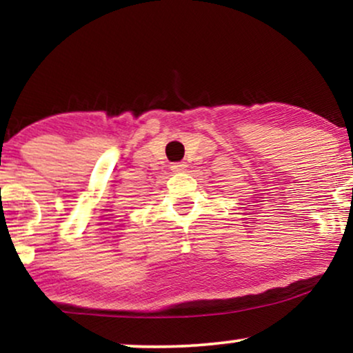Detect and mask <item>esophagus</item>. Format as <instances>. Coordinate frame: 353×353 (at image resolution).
I'll list each match as a JSON object with an SVG mask.
<instances>
[{
    "label": "esophagus",
    "instance_id": "34e87169",
    "mask_svg": "<svg viewBox=\"0 0 353 353\" xmlns=\"http://www.w3.org/2000/svg\"><path fill=\"white\" fill-rule=\"evenodd\" d=\"M185 168H187V164H185V163H174L172 166H171L172 171H176V172H181V171H184Z\"/></svg>",
    "mask_w": 353,
    "mask_h": 353
}]
</instances>
